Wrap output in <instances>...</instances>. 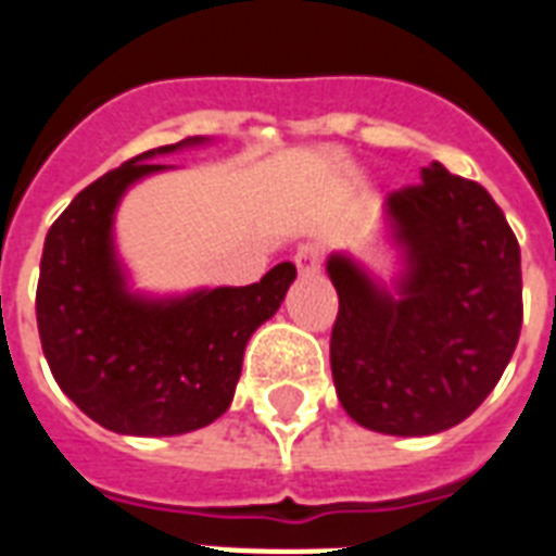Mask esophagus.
<instances>
[{"label": "esophagus", "instance_id": "esophagus-1", "mask_svg": "<svg viewBox=\"0 0 556 556\" xmlns=\"http://www.w3.org/2000/svg\"><path fill=\"white\" fill-rule=\"evenodd\" d=\"M320 256H323V248L317 242L300 244L294 256L300 277H317V274H320Z\"/></svg>", "mask_w": 556, "mask_h": 556}]
</instances>
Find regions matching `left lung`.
Returning a JSON list of instances; mask_svg holds the SVG:
<instances>
[{
  "mask_svg": "<svg viewBox=\"0 0 556 556\" xmlns=\"http://www.w3.org/2000/svg\"><path fill=\"white\" fill-rule=\"evenodd\" d=\"M383 239L389 282L346 251L326 260L340 296L331 378L366 430L435 435L491 395L517 349V236L491 192L432 161L421 185L383 199Z\"/></svg>",
  "mask_w": 556,
  "mask_h": 556,
  "instance_id": "obj_1",
  "label": "left lung"
}]
</instances>
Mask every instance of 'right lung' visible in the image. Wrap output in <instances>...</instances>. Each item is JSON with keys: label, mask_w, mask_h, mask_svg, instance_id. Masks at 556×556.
<instances>
[{"label": "right lung", "mask_w": 556, "mask_h": 556, "mask_svg": "<svg viewBox=\"0 0 556 556\" xmlns=\"http://www.w3.org/2000/svg\"><path fill=\"white\" fill-rule=\"evenodd\" d=\"M195 135L126 161L74 195L46 236L37 326L51 375L91 421L121 435H185L227 413L244 346L296 279L279 262L253 286L147 294L115 242L129 187L167 169L155 159L204 147Z\"/></svg>", "instance_id": "obj_1"}]
</instances>
